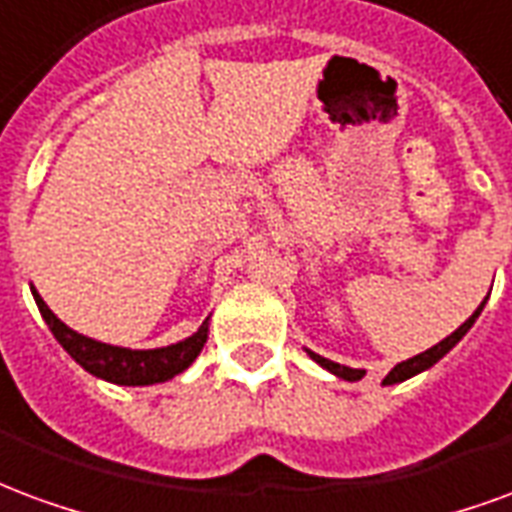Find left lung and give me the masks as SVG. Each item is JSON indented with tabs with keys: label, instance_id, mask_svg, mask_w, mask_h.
I'll return each mask as SVG.
<instances>
[{
	"label": "left lung",
	"instance_id": "1",
	"mask_svg": "<svg viewBox=\"0 0 512 512\" xmlns=\"http://www.w3.org/2000/svg\"><path fill=\"white\" fill-rule=\"evenodd\" d=\"M486 302H488V297L483 302H480V305H477V311L472 313V316H469V319H466V322L461 324V327H458L455 333H450V335H447V338H442V341L436 343V346H431V349H425V352L414 354V357H409V360H404V363L395 365L393 371L384 376V384L406 382V379H412V376L423 374V371H428L431 365L439 363V360H442V357H445V354L450 352V349H453L455 343L461 341V338H464V335L469 333V330H472V324H475L477 316L483 313V308H486ZM305 352L311 354L313 363H319L324 368V371H330V374L338 376V379H343V382H360V379H363V376H365L363 368H349V365L333 363V360H327V357L311 352V349H305Z\"/></svg>",
	"mask_w": 512,
	"mask_h": 512
}]
</instances>
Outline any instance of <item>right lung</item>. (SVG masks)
Here are the masks:
<instances>
[{"label":"right lung","mask_w":512,"mask_h":512,"mask_svg":"<svg viewBox=\"0 0 512 512\" xmlns=\"http://www.w3.org/2000/svg\"><path fill=\"white\" fill-rule=\"evenodd\" d=\"M32 297L37 302V311L46 319L48 330L54 333L59 346L76 360L87 374L98 376L103 382L122 384V387H147V384L169 382L182 371H188L193 360L199 357L207 335H210V316L204 319L199 330L171 346H158V349H128V346H111V343L95 341L89 335H81L70 330L57 313L48 308L43 297L37 294L35 286Z\"/></svg>","instance_id":"right-lung-1"}]
</instances>
